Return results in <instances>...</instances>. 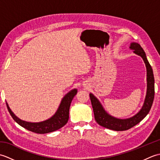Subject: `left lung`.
<instances>
[{
  "label": "left lung",
  "instance_id": "left-lung-1",
  "mask_svg": "<svg viewBox=\"0 0 160 160\" xmlns=\"http://www.w3.org/2000/svg\"><path fill=\"white\" fill-rule=\"evenodd\" d=\"M129 49L133 51V53L136 55L142 58L145 63L146 68H147V94H146L144 104L142 105L141 109L131 118L125 119L115 118L108 114L105 111L100 100L93 93H89L95 120L97 122V123L104 128L117 131L128 130L138 124L139 122H140L149 113L154 100L155 80L153 72H152V67L147 60L144 51L138 43L134 42H131Z\"/></svg>",
  "mask_w": 160,
  "mask_h": 160
}]
</instances>
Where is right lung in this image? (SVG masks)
Here are the masks:
<instances>
[{
    "mask_svg": "<svg viewBox=\"0 0 160 160\" xmlns=\"http://www.w3.org/2000/svg\"><path fill=\"white\" fill-rule=\"evenodd\" d=\"M77 92V89H73L69 91L62 98L58 108L53 115L47 120L40 122H29L20 120L13 113L7 102L6 104L11 116L20 126L36 133L45 134L58 130L67 123L69 120L70 105Z\"/></svg>",
    "mask_w": 160,
    "mask_h": 160,
    "instance_id": "add662e5",
    "label": "right lung"
}]
</instances>
